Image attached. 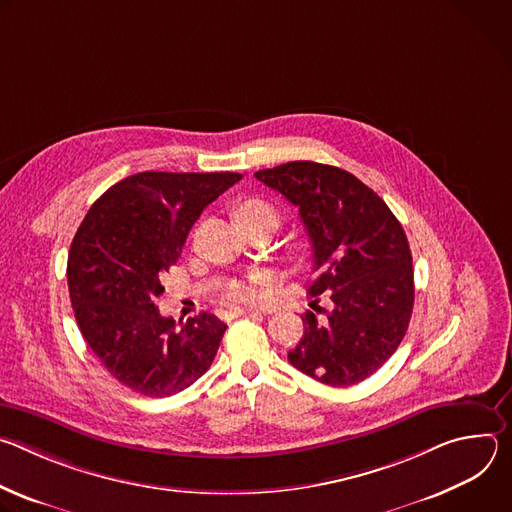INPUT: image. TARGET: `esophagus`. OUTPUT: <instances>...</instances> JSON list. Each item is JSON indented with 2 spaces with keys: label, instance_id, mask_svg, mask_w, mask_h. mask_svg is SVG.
I'll return each mask as SVG.
<instances>
[{
  "label": "esophagus",
  "instance_id": "obj_1",
  "mask_svg": "<svg viewBox=\"0 0 512 512\" xmlns=\"http://www.w3.org/2000/svg\"><path fill=\"white\" fill-rule=\"evenodd\" d=\"M259 312L257 310H247V308H233L227 312V316L231 318H239V316H257Z\"/></svg>",
  "mask_w": 512,
  "mask_h": 512
}]
</instances>
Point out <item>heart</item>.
Segmentation results:
<instances>
[{"mask_svg":"<svg viewBox=\"0 0 512 512\" xmlns=\"http://www.w3.org/2000/svg\"><path fill=\"white\" fill-rule=\"evenodd\" d=\"M273 216L277 221V212L271 204L263 202V200H247L239 206L237 216ZM271 287V277L265 273H253L247 279H235L229 283L227 287V300L233 304H253L259 302L261 298H265V294Z\"/></svg>","mask_w":512,"mask_h":512,"instance_id":"1","label":"heart"}]
</instances>
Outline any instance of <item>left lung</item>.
<instances>
[{"label": "left lung", "mask_w": 512, "mask_h": 512, "mask_svg": "<svg viewBox=\"0 0 512 512\" xmlns=\"http://www.w3.org/2000/svg\"><path fill=\"white\" fill-rule=\"evenodd\" d=\"M255 178L300 208L314 251L308 285L314 312L289 362L330 387L377 373L401 344L413 312V263L401 223L385 200L346 170L289 162ZM328 293L324 311L317 296ZM322 313V317L317 314Z\"/></svg>", "instance_id": "obj_1"}]
</instances>
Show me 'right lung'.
<instances>
[{
  "instance_id": "1",
  "label": "right lung",
  "mask_w": 512,
  "mask_h": 512,
  "mask_svg": "<svg viewBox=\"0 0 512 512\" xmlns=\"http://www.w3.org/2000/svg\"><path fill=\"white\" fill-rule=\"evenodd\" d=\"M237 172H139L111 186L72 239L66 277L79 330L107 369L145 397H170L212 364L227 324L202 312L180 328L156 300L202 210Z\"/></svg>"
}]
</instances>
